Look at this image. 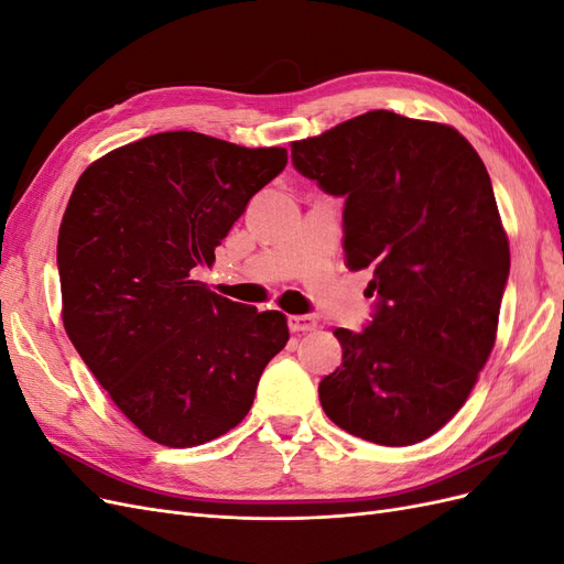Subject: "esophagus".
Returning <instances> with one entry per match:
<instances>
[{"label":"esophagus","mask_w":564,"mask_h":564,"mask_svg":"<svg viewBox=\"0 0 564 564\" xmlns=\"http://www.w3.org/2000/svg\"><path fill=\"white\" fill-rule=\"evenodd\" d=\"M315 327H317V319L311 315H289V332L305 334V332H313Z\"/></svg>","instance_id":"obj_1"}]
</instances>
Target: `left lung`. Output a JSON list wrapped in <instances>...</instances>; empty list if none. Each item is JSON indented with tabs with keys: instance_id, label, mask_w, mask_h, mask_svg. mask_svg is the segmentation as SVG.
I'll use <instances>...</instances> for the list:
<instances>
[{
	"instance_id": "1",
	"label": "left lung",
	"mask_w": 564,
	"mask_h": 564,
	"mask_svg": "<svg viewBox=\"0 0 564 564\" xmlns=\"http://www.w3.org/2000/svg\"><path fill=\"white\" fill-rule=\"evenodd\" d=\"M294 166L346 197V263L379 311L336 329L319 383L338 429L373 445L431 437L466 404L497 344L510 247L485 162L454 127L371 110L292 143Z\"/></svg>"
}]
</instances>
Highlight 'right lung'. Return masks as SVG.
I'll use <instances>...</instances> for the list:
<instances>
[{
  "instance_id": "obj_1",
  "label": "right lung",
  "mask_w": 564,
  "mask_h": 564,
  "mask_svg": "<svg viewBox=\"0 0 564 564\" xmlns=\"http://www.w3.org/2000/svg\"><path fill=\"white\" fill-rule=\"evenodd\" d=\"M284 148L164 131L79 176L58 230L63 327L96 381L148 440L185 449L226 435L253 404L286 317L193 280Z\"/></svg>"
}]
</instances>
